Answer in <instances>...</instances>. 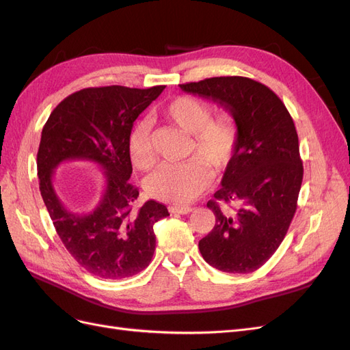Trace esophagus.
Here are the masks:
<instances>
[{"instance_id":"esophagus-1","label":"esophagus","mask_w":350,"mask_h":350,"mask_svg":"<svg viewBox=\"0 0 350 350\" xmlns=\"http://www.w3.org/2000/svg\"><path fill=\"white\" fill-rule=\"evenodd\" d=\"M171 211H172V213H176V215H188V213H191V211H193V207H189V206H174V207H171Z\"/></svg>"}]
</instances>
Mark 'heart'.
I'll return each mask as SVG.
<instances>
[{"label":"heart","instance_id":"1","mask_svg":"<svg viewBox=\"0 0 350 350\" xmlns=\"http://www.w3.org/2000/svg\"><path fill=\"white\" fill-rule=\"evenodd\" d=\"M165 118L193 135L188 157L181 165H163L146 181L150 197L166 203L184 204L194 200L213 181L210 166L217 171L226 167L235 156L239 126L234 115H213L210 103L194 96H178L163 108ZM129 153L135 167L149 171L156 162L152 143V124L142 120L129 137Z\"/></svg>","mask_w":350,"mask_h":350}]
</instances>
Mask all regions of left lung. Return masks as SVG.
<instances>
[{
  "label": "left lung",
  "instance_id": "1",
  "mask_svg": "<svg viewBox=\"0 0 350 350\" xmlns=\"http://www.w3.org/2000/svg\"><path fill=\"white\" fill-rule=\"evenodd\" d=\"M179 86L220 103L239 126L235 156L207 203L216 224L198 242L201 256L220 271H256L279 248L298 206L304 166L292 116L276 93L248 77ZM230 202L240 204L235 214L221 208Z\"/></svg>",
  "mask_w": 350,
  "mask_h": 350
}]
</instances>
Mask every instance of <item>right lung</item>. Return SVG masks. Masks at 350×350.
I'll use <instances>...</instances> for the list:
<instances>
[{"label": "right lung", "instance_id": "obj_1", "mask_svg": "<svg viewBox=\"0 0 350 350\" xmlns=\"http://www.w3.org/2000/svg\"><path fill=\"white\" fill-rule=\"evenodd\" d=\"M165 86L130 89L88 88L70 94L51 112L38 150L39 189L64 247L80 266L102 279L131 278L149 266L156 237L153 225L169 216L165 204L149 200L134 210L139 197L129 137L133 124ZM66 160H90L105 171V188L90 214L68 211L51 178Z\"/></svg>", "mask_w": 350, "mask_h": 350}]
</instances>
